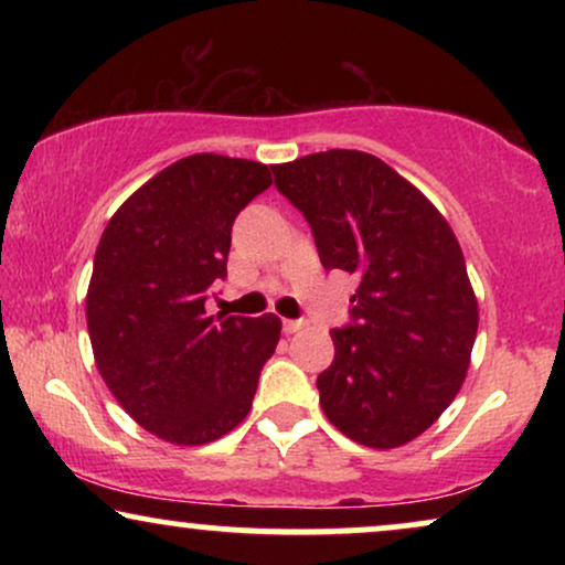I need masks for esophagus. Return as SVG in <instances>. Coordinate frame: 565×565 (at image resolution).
I'll return each instance as SVG.
<instances>
[{
  "instance_id": "1",
  "label": "esophagus",
  "mask_w": 565,
  "mask_h": 565,
  "mask_svg": "<svg viewBox=\"0 0 565 565\" xmlns=\"http://www.w3.org/2000/svg\"><path fill=\"white\" fill-rule=\"evenodd\" d=\"M303 327H306V321H300V319H282L285 334H296V331H300Z\"/></svg>"
}]
</instances>
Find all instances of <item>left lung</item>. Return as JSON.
Masks as SVG:
<instances>
[{"label": "left lung", "mask_w": 565, "mask_h": 565, "mask_svg": "<svg viewBox=\"0 0 565 565\" xmlns=\"http://www.w3.org/2000/svg\"><path fill=\"white\" fill-rule=\"evenodd\" d=\"M323 269L358 277L334 362L316 377L327 419L354 443H412L458 396L478 303L452 228L373 153L331 149L273 167Z\"/></svg>", "instance_id": "left-lung-1"}]
</instances>
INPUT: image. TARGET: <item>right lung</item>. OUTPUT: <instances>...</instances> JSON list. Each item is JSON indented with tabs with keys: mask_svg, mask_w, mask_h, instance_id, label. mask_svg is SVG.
<instances>
[{
	"mask_svg": "<svg viewBox=\"0 0 565 565\" xmlns=\"http://www.w3.org/2000/svg\"><path fill=\"white\" fill-rule=\"evenodd\" d=\"M269 184L259 161L184 157L136 190L99 238L87 292L97 370L172 445L213 443L242 424L280 339L275 313H205L228 275L231 226Z\"/></svg>",
	"mask_w": 565,
	"mask_h": 565,
	"instance_id": "1",
	"label": "right lung"
}]
</instances>
